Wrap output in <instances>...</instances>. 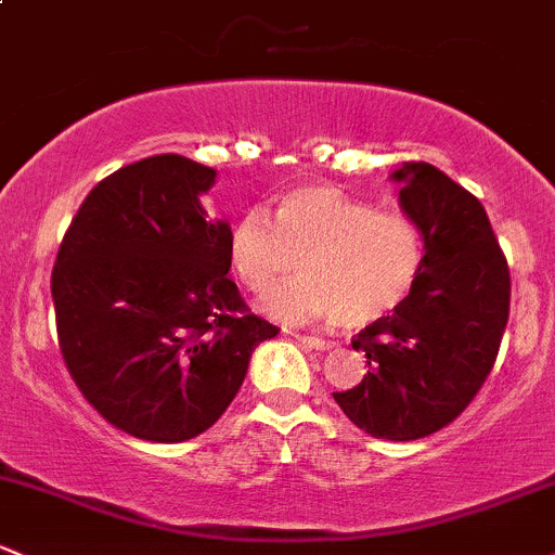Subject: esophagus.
Listing matches in <instances>:
<instances>
[{
    "label": "esophagus",
    "instance_id": "34e87169",
    "mask_svg": "<svg viewBox=\"0 0 555 555\" xmlns=\"http://www.w3.org/2000/svg\"><path fill=\"white\" fill-rule=\"evenodd\" d=\"M291 336L296 338V341H301L304 347H312V349H331L333 347V341H325V338H320V336H309V333H296V331H291Z\"/></svg>",
    "mask_w": 555,
    "mask_h": 555
}]
</instances>
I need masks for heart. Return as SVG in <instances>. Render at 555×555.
Listing matches in <instances>:
<instances>
[{
  "instance_id": "b5f03b06",
  "label": "heart",
  "mask_w": 555,
  "mask_h": 555,
  "mask_svg": "<svg viewBox=\"0 0 555 555\" xmlns=\"http://www.w3.org/2000/svg\"><path fill=\"white\" fill-rule=\"evenodd\" d=\"M423 256L413 217L327 184L285 190L272 222L261 208H248L228 235L232 272L256 296L270 294L299 261L301 278L272 296V312L333 318L341 327H365L395 312L413 294Z\"/></svg>"
}]
</instances>
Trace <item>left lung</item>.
I'll return each mask as SVG.
<instances>
[{
	"label": "left lung",
	"instance_id": "obj_1",
	"mask_svg": "<svg viewBox=\"0 0 555 555\" xmlns=\"http://www.w3.org/2000/svg\"><path fill=\"white\" fill-rule=\"evenodd\" d=\"M426 243L413 294L351 338L367 373L333 399L375 439L410 442L452 423L481 389L508 323L511 272L479 198L437 166L391 175Z\"/></svg>",
	"mask_w": 555,
	"mask_h": 555
}]
</instances>
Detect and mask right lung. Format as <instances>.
I'll return each instance as SVG.
<instances>
[{"label":"right lung","instance_id":"add662e5","mask_svg":"<svg viewBox=\"0 0 555 555\" xmlns=\"http://www.w3.org/2000/svg\"><path fill=\"white\" fill-rule=\"evenodd\" d=\"M217 171L177 153L121 166L76 211L52 267L57 341L85 399L121 431L184 442L219 421L280 327L228 278Z\"/></svg>","mask_w":555,"mask_h":555}]
</instances>
